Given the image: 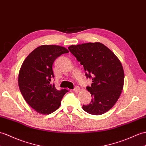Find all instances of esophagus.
<instances>
[{
    "label": "esophagus",
    "mask_w": 146,
    "mask_h": 146,
    "mask_svg": "<svg viewBox=\"0 0 146 146\" xmlns=\"http://www.w3.org/2000/svg\"><path fill=\"white\" fill-rule=\"evenodd\" d=\"M73 91H74V92L78 93V91H80V87H79V86H75V88H74Z\"/></svg>",
    "instance_id": "34e87169"
}]
</instances>
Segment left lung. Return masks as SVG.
Wrapping results in <instances>:
<instances>
[{
    "label": "left lung",
    "mask_w": 146,
    "mask_h": 146,
    "mask_svg": "<svg viewBox=\"0 0 146 146\" xmlns=\"http://www.w3.org/2000/svg\"><path fill=\"white\" fill-rule=\"evenodd\" d=\"M92 78L86 88L92 100L83 110L93 115H101L113 107L123 89L124 73L119 60L107 46L100 42L71 45L68 48Z\"/></svg>",
    "instance_id": "8db88e82"
}]
</instances>
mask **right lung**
<instances>
[{
  "label": "right lung",
  "instance_id": "right-lung-1",
  "mask_svg": "<svg viewBox=\"0 0 146 146\" xmlns=\"http://www.w3.org/2000/svg\"><path fill=\"white\" fill-rule=\"evenodd\" d=\"M68 52L58 45H42L32 51L23 62L18 78L19 88L26 102L37 113H53L68 91L66 89L57 90L51 82L54 78V62Z\"/></svg>",
  "mask_w": 146,
  "mask_h": 146
}]
</instances>
